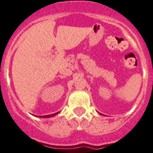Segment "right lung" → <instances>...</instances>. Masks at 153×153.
<instances>
[{"mask_svg":"<svg viewBox=\"0 0 153 153\" xmlns=\"http://www.w3.org/2000/svg\"><path fill=\"white\" fill-rule=\"evenodd\" d=\"M58 114V113H56ZM56 114H50V115H44V116H41L42 117H53V116H55Z\"/></svg>","mask_w":153,"mask_h":153,"instance_id":"right-lung-1","label":"right lung"}]
</instances>
